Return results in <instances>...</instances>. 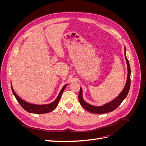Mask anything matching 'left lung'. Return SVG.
Listing matches in <instances>:
<instances>
[{"label": "left lung", "mask_w": 146, "mask_h": 146, "mask_svg": "<svg viewBox=\"0 0 146 146\" xmlns=\"http://www.w3.org/2000/svg\"><path fill=\"white\" fill-rule=\"evenodd\" d=\"M124 54H125V58L127 62V81L125 85L123 88V89L120 92L116 98L111 100L110 102L107 104H105L102 106H94L90 104L87 103L83 99V90L82 88H80V92H79L78 95V100L80 102V104L82 107L90 113H96V114H103V113H107L110 111H113L114 110L116 109L120 104L122 102V101L125 99L130 87V74H131V70L130 67L129 61L128 60L127 56H126V48L124 46Z\"/></svg>", "instance_id": "obj_1"}]
</instances>
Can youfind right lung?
<instances>
[{
  "instance_id": "add662e5",
  "label": "right lung",
  "mask_w": 146,
  "mask_h": 146,
  "mask_svg": "<svg viewBox=\"0 0 146 146\" xmlns=\"http://www.w3.org/2000/svg\"><path fill=\"white\" fill-rule=\"evenodd\" d=\"M68 84H66L64 85L62 89L61 90L60 92H59V94L57 96V98L56 99L52 102V103L48 104H43V105H38V104H31L29 102H27L25 101L23 99H21L20 97L17 95V94L15 92V90H13V86H12V84L11 82V90L13 91V93L14 94L15 98L17 100V102L19 103L21 106L23 107L25 110L28 111L29 113H35V114H44V113H49L52 111H53L54 109H55L58 105L59 101L60 100L61 94L63 92L64 89L67 86Z\"/></svg>"
}]
</instances>
